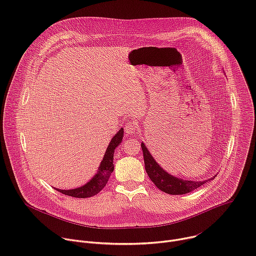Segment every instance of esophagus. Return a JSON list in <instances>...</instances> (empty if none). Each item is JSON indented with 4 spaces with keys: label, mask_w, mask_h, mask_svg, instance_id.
I'll list each match as a JSON object with an SVG mask.
<instances>
[{
    "label": "esophagus",
    "mask_w": 256,
    "mask_h": 256,
    "mask_svg": "<svg viewBox=\"0 0 256 256\" xmlns=\"http://www.w3.org/2000/svg\"><path fill=\"white\" fill-rule=\"evenodd\" d=\"M124 130H125V133L127 135H133L137 130V126L134 122H128V123L125 124Z\"/></svg>",
    "instance_id": "34e87169"
}]
</instances>
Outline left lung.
Segmentation results:
<instances>
[{
	"label": "left lung",
	"instance_id": "left-lung-1",
	"mask_svg": "<svg viewBox=\"0 0 256 256\" xmlns=\"http://www.w3.org/2000/svg\"><path fill=\"white\" fill-rule=\"evenodd\" d=\"M142 151H143V158H144V164L145 170L151 180L160 190L170 194H184L188 192H192L194 190L198 188V186L205 184L206 182L214 180L216 176L212 178L202 180V182H194V180H186L182 178H178L166 172L150 154V152L146 145L142 142L141 143Z\"/></svg>",
	"mask_w": 256,
	"mask_h": 256
}]
</instances>
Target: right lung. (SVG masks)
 <instances>
[{"label": "right lung", "instance_id": "right-lung-1", "mask_svg": "<svg viewBox=\"0 0 256 256\" xmlns=\"http://www.w3.org/2000/svg\"><path fill=\"white\" fill-rule=\"evenodd\" d=\"M124 136V130L121 128L115 136L111 139L108 148L105 152V156L103 158V160H102L96 174L92 176V178L84 184V186L72 188V190H60L56 188L60 192L70 196L74 198H90L94 194H96L100 190H103V188L107 184L109 178L111 174L114 170V164H113V160H114V151L115 149L119 146V144L122 142Z\"/></svg>", "mask_w": 256, "mask_h": 256}]
</instances>
